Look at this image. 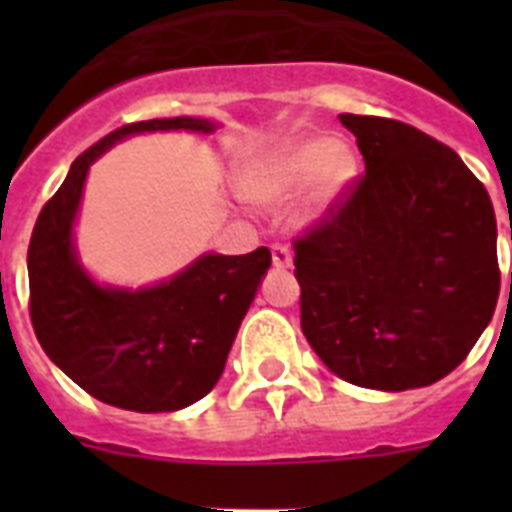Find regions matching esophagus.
Masks as SVG:
<instances>
[{
	"label": "esophagus",
	"mask_w": 512,
	"mask_h": 512,
	"mask_svg": "<svg viewBox=\"0 0 512 512\" xmlns=\"http://www.w3.org/2000/svg\"><path fill=\"white\" fill-rule=\"evenodd\" d=\"M271 257L276 268H289V265H292V252H289V247H284V244H273Z\"/></svg>",
	"instance_id": "1"
}]
</instances>
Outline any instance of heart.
<instances>
[{
  "label": "heart",
  "mask_w": 512,
  "mask_h": 512,
  "mask_svg": "<svg viewBox=\"0 0 512 512\" xmlns=\"http://www.w3.org/2000/svg\"><path fill=\"white\" fill-rule=\"evenodd\" d=\"M356 177V156L327 135H303L265 156L241 180V191L260 207H281L308 185L303 217L316 220L335 207Z\"/></svg>",
  "instance_id": "b5f03b06"
}]
</instances>
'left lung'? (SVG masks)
Returning <instances> with one entry per match:
<instances>
[{"label":"left lung","mask_w":512,"mask_h":512,"mask_svg":"<svg viewBox=\"0 0 512 512\" xmlns=\"http://www.w3.org/2000/svg\"><path fill=\"white\" fill-rule=\"evenodd\" d=\"M340 122L366 172L295 239L303 335L340 380L425 388L465 361L497 308L492 199L425 132L382 116Z\"/></svg>","instance_id":"8db88e82"}]
</instances>
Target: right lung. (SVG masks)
I'll return each instance as SVG.
<instances>
[{
    "label": "right lung",
    "instance_id": "obj_1",
    "mask_svg": "<svg viewBox=\"0 0 512 512\" xmlns=\"http://www.w3.org/2000/svg\"><path fill=\"white\" fill-rule=\"evenodd\" d=\"M207 132L193 116L124 124L76 156L36 217L28 244V313L44 353L103 404L130 412H177L215 388L241 319L271 268L265 247L249 255H201L146 289L100 287L74 252V220L90 164L138 132Z\"/></svg>",
    "mask_w": 512,
    "mask_h": 512
}]
</instances>
